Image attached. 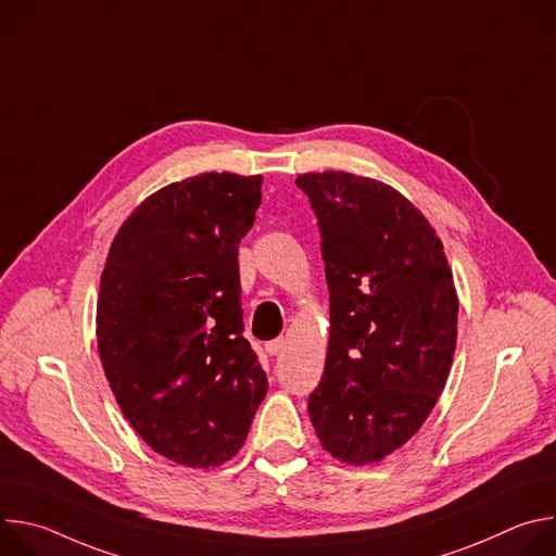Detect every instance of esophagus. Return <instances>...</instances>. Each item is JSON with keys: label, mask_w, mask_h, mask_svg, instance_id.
<instances>
[{"label": "esophagus", "mask_w": 556, "mask_h": 556, "mask_svg": "<svg viewBox=\"0 0 556 556\" xmlns=\"http://www.w3.org/2000/svg\"><path fill=\"white\" fill-rule=\"evenodd\" d=\"M286 345H288L286 339H275V341H268V343H266V352H268L270 356H277V354H281V352L286 350Z\"/></svg>", "instance_id": "34e87169"}]
</instances>
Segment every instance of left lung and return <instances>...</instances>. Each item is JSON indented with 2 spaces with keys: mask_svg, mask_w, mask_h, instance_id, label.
I'll list each match as a JSON object with an SVG mask.
<instances>
[{
  "mask_svg": "<svg viewBox=\"0 0 556 556\" xmlns=\"http://www.w3.org/2000/svg\"><path fill=\"white\" fill-rule=\"evenodd\" d=\"M321 228L330 290L326 371L307 412L321 446L365 466L433 412L457 341V292L435 228L401 191L348 174L296 176Z\"/></svg>",
  "mask_w": 556,
  "mask_h": 556,
  "instance_id": "left-lung-1",
  "label": "left lung"
}]
</instances>
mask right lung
Masks as SVG:
<instances>
[{
  "instance_id": "right-lung-1",
  "label": "right lung",
  "mask_w": 556,
  "mask_h": 556,
  "mask_svg": "<svg viewBox=\"0 0 556 556\" xmlns=\"http://www.w3.org/2000/svg\"><path fill=\"white\" fill-rule=\"evenodd\" d=\"M262 180L211 172L157 189L121 224L101 275L97 339L116 403L182 466L228 462L268 391L242 337L237 266Z\"/></svg>"
}]
</instances>
